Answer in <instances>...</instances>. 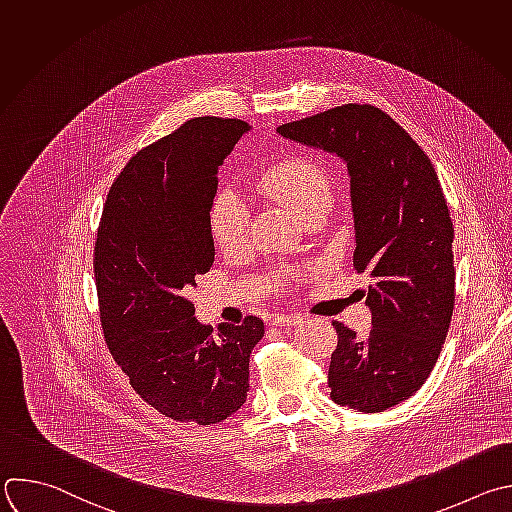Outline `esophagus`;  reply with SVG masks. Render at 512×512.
<instances>
[{"instance_id": "esophagus-1", "label": "esophagus", "mask_w": 512, "mask_h": 512, "mask_svg": "<svg viewBox=\"0 0 512 512\" xmlns=\"http://www.w3.org/2000/svg\"><path fill=\"white\" fill-rule=\"evenodd\" d=\"M303 319L301 313H277L273 319H271V325H297L299 321Z\"/></svg>"}]
</instances>
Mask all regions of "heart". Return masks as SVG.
Returning <instances> with one entry per match:
<instances>
[{"instance_id":"b5f03b06","label":"heart","mask_w":512,"mask_h":512,"mask_svg":"<svg viewBox=\"0 0 512 512\" xmlns=\"http://www.w3.org/2000/svg\"><path fill=\"white\" fill-rule=\"evenodd\" d=\"M257 193L283 203L303 221L309 215L325 213L331 201L327 170L307 154H289L261 170L249 181ZM215 245L225 255H239L249 245V209L231 191L219 193L209 213Z\"/></svg>"}]
</instances>
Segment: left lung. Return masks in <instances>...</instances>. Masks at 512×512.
<instances>
[{
	"instance_id": "left-lung-1",
	"label": "left lung",
	"mask_w": 512,
	"mask_h": 512,
	"mask_svg": "<svg viewBox=\"0 0 512 512\" xmlns=\"http://www.w3.org/2000/svg\"><path fill=\"white\" fill-rule=\"evenodd\" d=\"M277 132L348 162L354 269L374 281L366 297L372 329L358 339L348 325L331 321L337 348L327 384L339 406L384 412L428 380L452 319L454 227L434 164L372 104L335 106Z\"/></svg>"
}]
</instances>
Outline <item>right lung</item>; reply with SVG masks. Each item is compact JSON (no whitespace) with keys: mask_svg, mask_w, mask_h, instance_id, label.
Listing matches in <instances>:
<instances>
[{"mask_svg":"<svg viewBox=\"0 0 512 512\" xmlns=\"http://www.w3.org/2000/svg\"><path fill=\"white\" fill-rule=\"evenodd\" d=\"M249 124L199 116L138 150L112 183L94 245L104 342L134 392L162 416L211 426L249 392L263 319L217 331L187 293L215 261L217 170Z\"/></svg>","mask_w":512,"mask_h":512,"instance_id":"1","label":"right lung"}]
</instances>
